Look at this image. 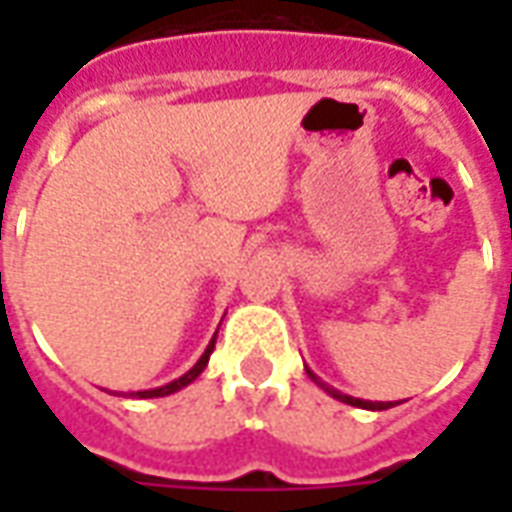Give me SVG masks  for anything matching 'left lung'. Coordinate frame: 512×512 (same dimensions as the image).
Returning a JSON list of instances; mask_svg holds the SVG:
<instances>
[{
    "instance_id": "obj_1",
    "label": "left lung",
    "mask_w": 512,
    "mask_h": 512,
    "mask_svg": "<svg viewBox=\"0 0 512 512\" xmlns=\"http://www.w3.org/2000/svg\"><path fill=\"white\" fill-rule=\"evenodd\" d=\"M307 373H310V370H307ZM310 378H312V381H315V384L321 386V389H326V392H329V395L337 397V400H343V403H348V406L370 408V411H384V408H392V406H395V403H370V400H359V397L343 395V392H337V389H332V386H326V384H323V381H321V378H318V376H312V373H310Z\"/></svg>"
}]
</instances>
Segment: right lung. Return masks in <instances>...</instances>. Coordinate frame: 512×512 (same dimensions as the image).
<instances>
[{"label":"right lung","mask_w":512,"mask_h":512,"mask_svg":"<svg viewBox=\"0 0 512 512\" xmlns=\"http://www.w3.org/2000/svg\"><path fill=\"white\" fill-rule=\"evenodd\" d=\"M213 343H216V334H213L211 345L205 348V354L200 356V362L191 367L186 376H180L178 381H172V384H167V386H158V389H147V392H134V395L136 397H164V395H172V392H178V389H183V386H189L191 381H194V378L200 376L202 370H205V365H208V356H211V351H213Z\"/></svg>","instance_id":"1"}]
</instances>
